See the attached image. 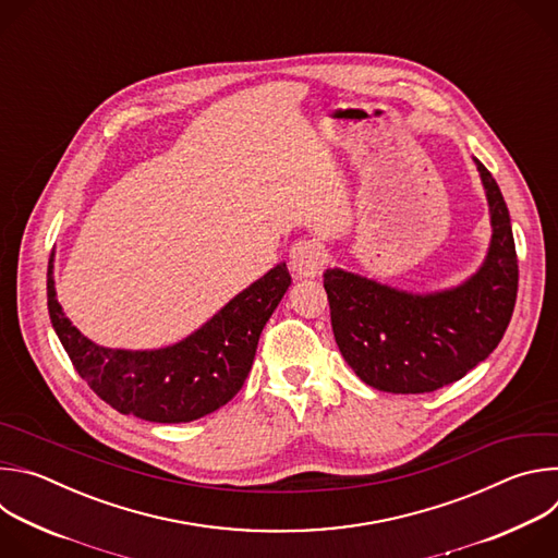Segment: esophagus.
Returning a JSON list of instances; mask_svg holds the SVG:
<instances>
[{
  "instance_id": "obj_1",
  "label": "esophagus",
  "mask_w": 558,
  "mask_h": 558,
  "mask_svg": "<svg viewBox=\"0 0 558 558\" xmlns=\"http://www.w3.org/2000/svg\"><path fill=\"white\" fill-rule=\"evenodd\" d=\"M325 263H327V254L320 243L295 241L291 245L289 265L298 278H315L317 274H323Z\"/></svg>"
}]
</instances>
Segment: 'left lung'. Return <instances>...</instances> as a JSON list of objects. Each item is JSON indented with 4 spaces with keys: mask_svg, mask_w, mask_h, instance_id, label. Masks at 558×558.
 Segmentation results:
<instances>
[{
    "mask_svg": "<svg viewBox=\"0 0 558 558\" xmlns=\"http://www.w3.org/2000/svg\"><path fill=\"white\" fill-rule=\"evenodd\" d=\"M493 238L488 254L457 287L413 293L344 269H327L331 327L355 375L384 392H433L461 379L501 342L517 302L519 267L510 214L482 161Z\"/></svg>",
    "mask_w": 558,
    "mask_h": 558,
    "instance_id": "8db88e82",
    "label": "left lung"
}]
</instances>
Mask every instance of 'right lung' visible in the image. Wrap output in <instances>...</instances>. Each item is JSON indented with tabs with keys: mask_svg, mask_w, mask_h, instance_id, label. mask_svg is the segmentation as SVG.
Returning a JSON list of instances; mask_svg holds the SVG:
<instances>
[{
	"mask_svg": "<svg viewBox=\"0 0 558 558\" xmlns=\"http://www.w3.org/2000/svg\"><path fill=\"white\" fill-rule=\"evenodd\" d=\"M52 263L54 254L48 263V313L72 366L114 411L156 424L201 420L243 388L260 333L291 284L280 263L181 342L128 351L95 344L68 320L57 300Z\"/></svg>",
	"mask_w": 558,
	"mask_h": 558,
	"instance_id": "1",
	"label": "right lung"
}]
</instances>
